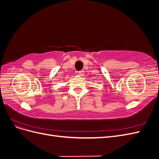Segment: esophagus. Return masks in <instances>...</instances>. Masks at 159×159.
<instances>
[{
  "label": "esophagus",
  "instance_id": "esophagus-1",
  "mask_svg": "<svg viewBox=\"0 0 159 159\" xmlns=\"http://www.w3.org/2000/svg\"><path fill=\"white\" fill-rule=\"evenodd\" d=\"M77 73H78L79 75H83L84 74V70H81V71H78V72H77Z\"/></svg>",
  "mask_w": 159,
  "mask_h": 159
}]
</instances>
